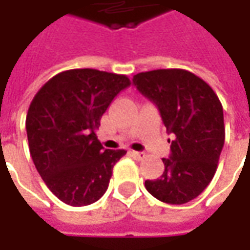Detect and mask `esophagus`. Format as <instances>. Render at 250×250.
<instances>
[{
    "label": "esophagus",
    "mask_w": 250,
    "mask_h": 250,
    "mask_svg": "<svg viewBox=\"0 0 250 250\" xmlns=\"http://www.w3.org/2000/svg\"><path fill=\"white\" fill-rule=\"evenodd\" d=\"M130 154H132V157H135L136 160L145 159V156H146L143 151H130Z\"/></svg>",
    "instance_id": "1"
}]
</instances>
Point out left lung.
<instances>
[{
    "label": "left lung",
    "mask_w": 250,
    "mask_h": 250,
    "mask_svg": "<svg viewBox=\"0 0 250 250\" xmlns=\"http://www.w3.org/2000/svg\"><path fill=\"white\" fill-rule=\"evenodd\" d=\"M132 81L156 104L174 138L169 157L163 159V175L147 179L145 187L164 203H188L206 189L216 174L226 139L223 105L203 79L185 69L140 72Z\"/></svg>",
    "instance_id": "8db88e82"
}]
</instances>
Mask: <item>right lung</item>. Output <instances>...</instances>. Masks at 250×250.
<instances>
[{"label": "right lung", "mask_w": 250, "mask_h": 250, "mask_svg": "<svg viewBox=\"0 0 250 250\" xmlns=\"http://www.w3.org/2000/svg\"><path fill=\"white\" fill-rule=\"evenodd\" d=\"M130 84L125 75L69 69L44 84L26 117L36 169L61 202L81 207L107 190L112 168L125 150H104L96 136L111 101Z\"/></svg>", "instance_id": "add662e5"}]
</instances>
